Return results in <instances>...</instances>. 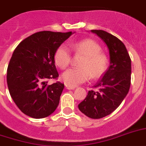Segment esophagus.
Listing matches in <instances>:
<instances>
[{"instance_id": "34e87169", "label": "esophagus", "mask_w": 146, "mask_h": 146, "mask_svg": "<svg viewBox=\"0 0 146 146\" xmlns=\"http://www.w3.org/2000/svg\"><path fill=\"white\" fill-rule=\"evenodd\" d=\"M76 87L75 86H68V85H66V89H70V90H73V89H75Z\"/></svg>"}]
</instances>
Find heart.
Returning <instances> with one entry per match:
<instances>
[{
    "label": "heart",
    "mask_w": 146,
    "mask_h": 146,
    "mask_svg": "<svg viewBox=\"0 0 146 146\" xmlns=\"http://www.w3.org/2000/svg\"><path fill=\"white\" fill-rule=\"evenodd\" d=\"M73 52L82 54L84 57L80 64V68H70L62 74L65 84L75 86L92 78L96 79L103 75L108 66V58L101 53V47L95 41L89 38L82 39L70 44ZM54 63L59 68L64 70L70 64V52L64 45L58 47L54 56Z\"/></svg>",
    "instance_id": "obj_1"
}]
</instances>
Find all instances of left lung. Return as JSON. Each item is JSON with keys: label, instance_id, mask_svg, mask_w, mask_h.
<instances>
[{"label": "left lung", "instance_id": "obj_1", "mask_svg": "<svg viewBox=\"0 0 146 146\" xmlns=\"http://www.w3.org/2000/svg\"><path fill=\"white\" fill-rule=\"evenodd\" d=\"M102 38L109 50L108 70L89 91L78 108L85 115L100 119L111 114L120 106L129 92L131 80V59L124 44L114 35L103 30H91Z\"/></svg>", "mask_w": 146, "mask_h": 146}]
</instances>
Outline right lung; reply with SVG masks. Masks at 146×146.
I'll use <instances>...</instances> for the list:
<instances>
[{
  "label": "right lung",
  "instance_id": "right-lung-1",
  "mask_svg": "<svg viewBox=\"0 0 146 146\" xmlns=\"http://www.w3.org/2000/svg\"><path fill=\"white\" fill-rule=\"evenodd\" d=\"M73 33L42 31L22 41L10 60L7 82L10 96L23 113L33 118L46 117L58 106L64 84H48L57 79L54 53Z\"/></svg>",
  "mask_w": 146,
  "mask_h": 146
}]
</instances>
